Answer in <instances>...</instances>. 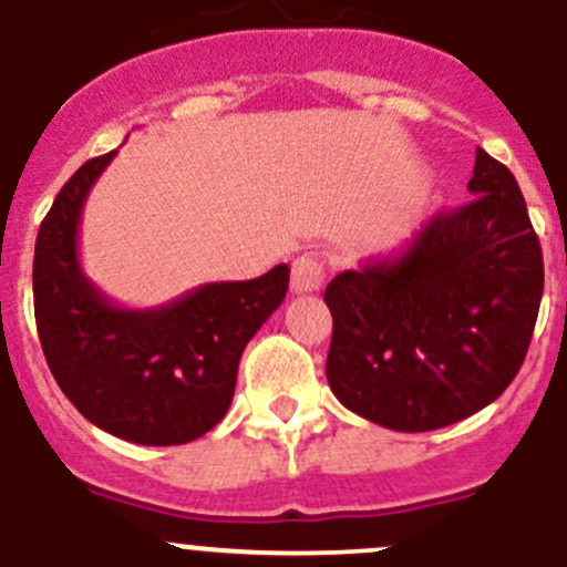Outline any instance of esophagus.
<instances>
[{
	"label": "esophagus",
	"instance_id": "1",
	"mask_svg": "<svg viewBox=\"0 0 567 567\" xmlns=\"http://www.w3.org/2000/svg\"><path fill=\"white\" fill-rule=\"evenodd\" d=\"M323 285V262L312 255H301L290 271V290L293 293H316Z\"/></svg>",
	"mask_w": 567,
	"mask_h": 567
}]
</instances>
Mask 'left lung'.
Listing matches in <instances>:
<instances>
[{"label":"left lung","instance_id":"left-lung-1","mask_svg":"<svg viewBox=\"0 0 567 567\" xmlns=\"http://www.w3.org/2000/svg\"><path fill=\"white\" fill-rule=\"evenodd\" d=\"M474 199L410 244L327 285V379L343 406L395 432L474 415L524 362L543 299V251L513 172L476 150Z\"/></svg>","mask_w":567,"mask_h":567}]
</instances>
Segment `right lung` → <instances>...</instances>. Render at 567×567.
I'll list each match as a JSON object with an SVG mask.
<instances>
[{"mask_svg": "<svg viewBox=\"0 0 567 567\" xmlns=\"http://www.w3.org/2000/svg\"><path fill=\"white\" fill-rule=\"evenodd\" d=\"M115 152L76 168L38 229V338L54 382L93 426L137 446H179L227 415L240 354L282 305L290 268L199 285L161 307L115 305L80 262L82 207Z\"/></svg>", "mask_w": 567, "mask_h": 567, "instance_id": "right-lung-1", "label": "right lung"}]
</instances>
